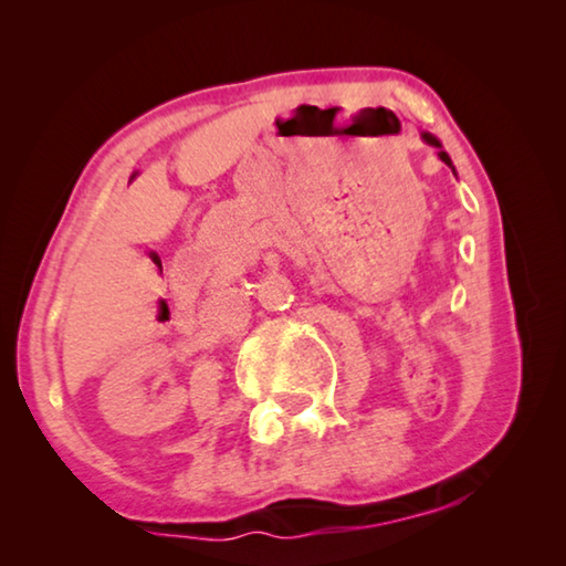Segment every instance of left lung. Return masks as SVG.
<instances>
[{"instance_id": "8db88e82", "label": "left lung", "mask_w": 566, "mask_h": 566, "mask_svg": "<svg viewBox=\"0 0 566 566\" xmlns=\"http://www.w3.org/2000/svg\"><path fill=\"white\" fill-rule=\"evenodd\" d=\"M421 139H424L427 142V145H432V147H437L439 149V159H442L444 161V165L447 167H452V171H454V165H452V159H449V155H447V151L442 149V145H439V139L437 137H432V134H421Z\"/></svg>"}]
</instances>
